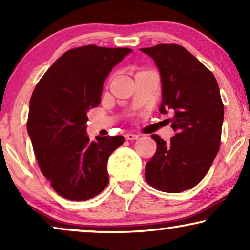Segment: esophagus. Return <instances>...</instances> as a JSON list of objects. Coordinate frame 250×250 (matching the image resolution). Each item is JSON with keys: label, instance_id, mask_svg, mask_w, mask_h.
<instances>
[{"label": "esophagus", "instance_id": "obj_1", "mask_svg": "<svg viewBox=\"0 0 250 250\" xmlns=\"http://www.w3.org/2000/svg\"><path fill=\"white\" fill-rule=\"evenodd\" d=\"M125 139L126 140H138L139 135L133 134V133H127V134H125Z\"/></svg>", "mask_w": 250, "mask_h": 250}]
</instances>
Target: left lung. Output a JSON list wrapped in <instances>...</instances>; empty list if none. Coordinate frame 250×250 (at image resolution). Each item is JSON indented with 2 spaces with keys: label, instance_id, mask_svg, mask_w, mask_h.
Segmentation results:
<instances>
[{
  "label": "left lung",
  "instance_id": "obj_1",
  "mask_svg": "<svg viewBox=\"0 0 250 250\" xmlns=\"http://www.w3.org/2000/svg\"><path fill=\"white\" fill-rule=\"evenodd\" d=\"M155 61L162 81L159 111L170 110L175 135L166 142L152 134L157 151L146 165L150 186L168 193L192 189L204 179L221 143L224 105L216 78L176 44L140 49Z\"/></svg>",
  "mask_w": 250,
  "mask_h": 250
}]
</instances>
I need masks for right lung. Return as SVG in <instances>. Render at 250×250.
Masks as SVG:
<instances>
[{
  "label": "right lung",
  "mask_w": 250,
  "mask_h": 250,
  "mask_svg": "<svg viewBox=\"0 0 250 250\" xmlns=\"http://www.w3.org/2000/svg\"><path fill=\"white\" fill-rule=\"evenodd\" d=\"M131 52L95 45L67 51L33 92L27 132L43 175L66 199L87 200L108 186V159L125 139L95 136L91 141L87 114L100 104L112 68Z\"/></svg>",
  "instance_id": "obj_1"
}]
</instances>
